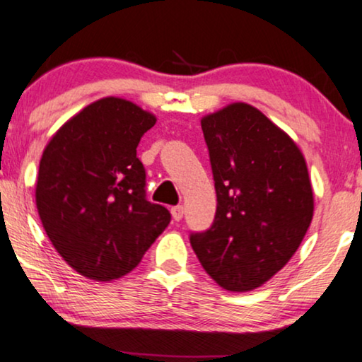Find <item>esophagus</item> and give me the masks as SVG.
Returning <instances> with one entry per match:
<instances>
[{
  "instance_id": "esophagus-1",
  "label": "esophagus",
  "mask_w": 362,
  "mask_h": 362,
  "mask_svg": "<svg viewBox=\"0 0 362 362\" xmlns=\"http://www.w3.org/2000/svg\"><path fill=\"white\" fill-rule=\"evenodd\" d=\"M170 213H172V218H174L175 221H180L183 218V206L179 205V206H172L170 208Z\"/></svg>"
}]
</instances>
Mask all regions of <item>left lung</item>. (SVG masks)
<instances>
[{
	"instance_id": "left-lung-1",
	"label": "left lung",
	"mask_w": 362,
	"mask_h": 362,
	"mask_svg": "<svg viewBox=\"0 0 362 362\" xmlns=\"http://www.w3.org/2000/svg\"><path fill=\"white\" fill-rule=\"evenodd\" d=\"M202 129L218 205L192 247L220 287L249 292L290 261L312 223L307 162L287 132L247 103L206 115Z\"/></svg>"
}]
</instances>
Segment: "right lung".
Returning <instances> with one entry per match:
<instances>
[{"mask_svg":"<svg viewBox=\"0 0 362 362\" xmlns=\"http://www.w3.org/2000/svg\"><path fill=\"white\" fill-rule=\"evenodd\" d=\"M156 116L106 96L72 116L42 152L35 205L50 243L81 276L108 282L131 272L170 223L146 200L136 149Z\"/></svg>","mask_w":362,"mask_h":362,"instance_id":"obj_1","label":"right lung"}]
</instances>
